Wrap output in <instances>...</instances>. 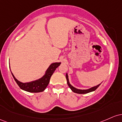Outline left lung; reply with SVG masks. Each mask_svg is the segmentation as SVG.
I'll return each mask as SVG.
<instances>
[{
	"label": "left lung",
	"instance_id": "left-lung-1",
	"mask_svg": "<svg viewBox=\"0 0 122 122\" xmlns=\"http://www.w3.org/2000/svg\"><path fill=\"white\" fill-rule=\"evenodd\" d=\"M66 78L68 86L70 87V88L71 89V91L73 92L76 93H78V94H86V93H89V92H91L94 91L96 89H97V87L99 86L100 85V84H99V85H98L96 86L93 87H92V88H90V89H87V90L78 89H76V87H73L72 85H71L70 84L69 81H68V78L67 74H66Z\"/></svg>",
	"mask_w": 122,
	"mask_h": 122
}]
</instances>
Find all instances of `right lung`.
<instances>
[{"label": "right lung", "instance_id": "1", "mask_svg": "<svg viewBox=\"0 0 122 122\" xmlns=\"http://www.w3.org/2000/svg\"><path fill=\"white\" fill-rule=\"evenodd\" d=\"M60 65H61V63H54L51 64L47 69V70L46 71V74L41 78L30 82H20L15 78L12 72L11 74L13 75L14 80L15 81L21 89L31 93L41 92H43L46 89V86L50 82V78L52 75L53 74L56 68L58 66H59Z\"/></svg>", "mask_w": 122, "mask_h": 122}]
</instances>
